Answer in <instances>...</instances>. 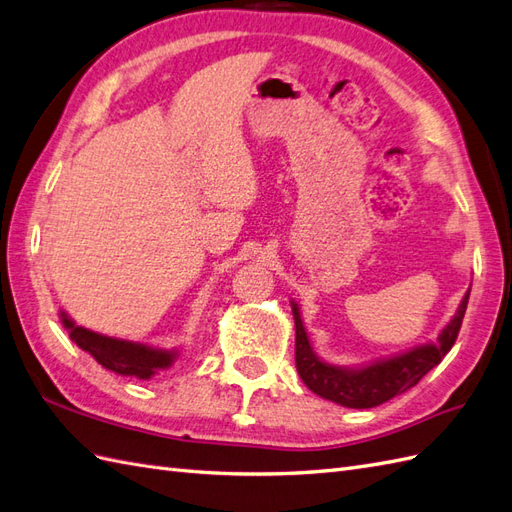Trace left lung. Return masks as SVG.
Returning <instances> with one entry per match:
<instances>
[{"label":"left lung","mask_w":512,"mask_h":512,"mask_svg":"<svg viewBox=\"0 0 512 512\" xmlns=\"http://www.w3.org/2000/svg\"><path fill=\"white\" fill-rule=\"evenodd\" d=\"M467 300L469 292L458 305L456 316L445 324L437 344L417 346L402 352V355L361 365V368H344V365L322 361L311 348L303 318H300V309L292 300L296 324V370L303 383L313 393H318L320 398L348 406V409H372V406L383 404L415 387L422 381V376H426L448 355L456 342L458 331H461Z\"/></svg>","instance_id":"1"}]
</instances>
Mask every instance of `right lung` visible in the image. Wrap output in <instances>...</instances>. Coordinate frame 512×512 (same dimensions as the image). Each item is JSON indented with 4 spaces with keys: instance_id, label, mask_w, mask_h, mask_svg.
Masks as SVG:
<instances>
[{
    "instance_id": "add662e5",
    "label": "right lung",
    "mask_w": 512,
    "mask_h": 512,
    "mask_svg": "<svg viewBox=\"0 0 512 512\" xmlns=\"http://www.w3.org/2000/svg\"><path fill=\"white\" fill-rule=\"evenodd\" d=\"M60 318L77 346L86 350L103 368L121 376H136L140 381H147L155 372L168 370L179 357V350L153 348L84 329V326H77L64 311H60Z\"/></svg>"
}]
</instances>
